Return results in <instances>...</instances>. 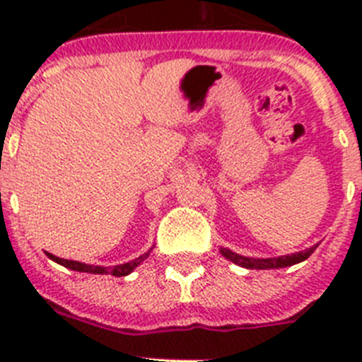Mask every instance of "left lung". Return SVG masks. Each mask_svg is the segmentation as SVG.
Returning <instances> with one entry per match:
<instances>
[{
  "label": "left lung",
  "instance_id": "left-lung-1",
  "mask_svg": "<svg viewBox=\"0 0 362 362\" xmlns=\"http://www.w3.org/2000/svg\"><path fill=\"white\" fill-rule=\"evenodd\" d=\"M319 245H313L306 250L296 252V254L288 255H279V257H267V259H259V257H246V255H239L235 252L228 250V248H221V254L223 257H226L228 261H232L233 264H239L243 268H250V270H270V268H284V267H292V264L300 263L308 259L310 255L313 254V250L317 248Z\"/></svg>",
  "mask_w": 362,
  "mask_h": 362
}]
</instances>
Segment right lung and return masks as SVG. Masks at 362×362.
<instances>
[{"label": "right lung", "instance_id": "right-lung-1", "mask_svg": "<svg viewBox=\"0 0 362 362\" xmlns=\"http://www.w3.org/2000/svg\"><path fill=\"white\" fill-rule=\"evenodd\" d=\"M152 250V248H150ZM150 250L145 252L143 255L136 257L134 261H129V263H123V264H117V267H94V264H86V263H79V261H69V259H62V257H56V255L49 254L52 261H56L57 264H62V267L70 268V270H76V272H86V274H101V276H116V277H123V276H129L130 272H134V268H137L139 264L145 261L146 257L150 255Z\"/></svg>", "mask_w": 362, "mask_h": 362}]
</instances>
